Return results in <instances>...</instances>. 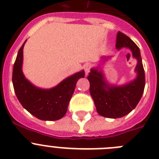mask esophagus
<instances>
[{
	"label": "esophagus",
	"mask_w": 159,
	"mask_h": 159,
	"mask_svg": "<svg viewBox=\"0 0 159 159\" xmlns=\"http://www.w3.org/2000/svg\"><path fill=\"white\" fill-rule=\"evenodd\" d=\"M84 69H85V74H86V75H87V74L89 73L90 69H91V66H90V64H89V63L85 64V65L84 66Z\"/></svg>",
	"instance_id": "esophagus-1"
}]
</instances>
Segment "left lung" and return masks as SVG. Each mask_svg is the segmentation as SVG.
<instances>
[{"instance_id": "1", "label": "left lung", "mask_w": 159, "mask_h": 159, "mask_svg": "<svg viewBox=\"0 0 159 159\" xmlns=\"http://www.w3.org/2000/svg\"><path fill=\"white\" fill-rule=\"evenodd\" d=\"M117 49L126 47L131 49L132 55L138 61L135 67L136 79L123 86L106 85L101 72L92 69L89 74V92L97 112L108 118H120L131 112L142 97L145 87V73L140 55L139 48L131 39L118 31L116 41Z\"/></svg>"}]
</instances>
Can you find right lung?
<instances>
[{"label": "right lung", "instance_id": "obj_1", "mask_svg": "<svg viewBox=\"0 0 159 159\" xmlns=\"http://www.w3.org/2000/svg\"><path fill=\"white\" fill-rule=\"evenodd\" d=\"M24 43L20 48L12 70V84L17 98L27 111L42 120H57L66 113L68 105L78 79L85 77L81 71L74 74L51 89H41L24 78L21 66Z\"/></svg>", "mask_w": 159, "mask_h": 159}]
</instances>
